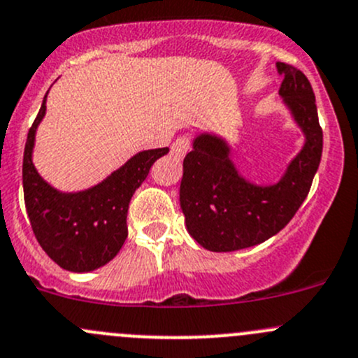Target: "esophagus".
<instances>
[{"instance_id": "esophagus-1", "label": "esophagus", "mask_w": 358, "mask_h": 358, "mask_svg": "<svg viewBox=\"0 0 358 358\" xmlns=\"http://www.w3.org/2000/svg\"><path fill=\"white\" fill-rule=\"evenodd\" d=\"M190 149H192V142H190V136L182 135V136H178V138H176L175 142H173V145H171V154H173V156H175V157L182 159L183 156H185L187 152H189Z\"/></svg>"}]
</instances>
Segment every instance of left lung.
Here are the masks:
<instances>
[{
  "label": "left lung",
  "instance_id": "8db88e82",
  "mask_svg": "<svg viewBox=\"0 0 358 358\" xmlns=\"http://www.w3.org/2000/svg\"><path fill=\"white\" fill-rule=\"evenodd\" d=\"M279 93L306 136L305 147L275 185L246 182L229 159L222 138L201 135L183 159L180 204L187 230L202 248L229 252L265 243L284 229L306 199L322 157V128L315 95L299 69L277 62Z\"/></svg>",
  "mask_w": 358,
  "mask_h": 358
}]
</instances>
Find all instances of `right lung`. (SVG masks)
Here are the masks:
<instances>
[{
    "label": "right lung",
    "instance_id": "add662e5",
    "mask_svg": "<svg viewBox=\"0 0 358 358\" xmlns=\"http://www.w3.org/2000/svg\"><path fill=\"white\" fill-rule=\"evenodd\" d=\"M46 95L29 128L24 149V201L32 232L43 251L62 268L90 272L109 263L128 237L129 201L168 147L143 150L93 189L62 194L50 187L32 164V147L46 110Z\"/></svg>",
    "mask_w": 358,
    "mask_h": 358
}]
</instances>
